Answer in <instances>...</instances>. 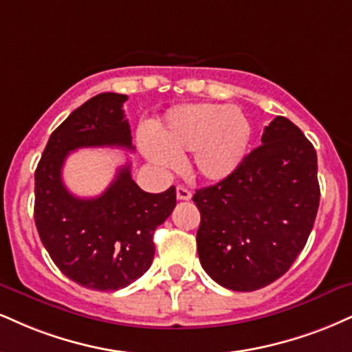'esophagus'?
Masks as SVG:
<instances>
[{"label": "esophagus", "mask_w": 352, "mask_h": 352, "mask_svg": "<svg viewBox=\"0 0 352 352\" xmlns=\"http://www.w3.org/2000/svg\"><path fill=\"white\" fill-rule=\"evenodd\" d=\"M190 198H192V192H190L187 187H182V185H179V187H177V200L188 201Z\"/></svg>", "instance_id": "1"}]
</instances>
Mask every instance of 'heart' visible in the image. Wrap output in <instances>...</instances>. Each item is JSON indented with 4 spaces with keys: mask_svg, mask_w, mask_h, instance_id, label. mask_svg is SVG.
<instances>
[{
    "mask_svg": "<svg viewBox=\"0 0 352 352\" xmlns=\"http://www.w3.org/2000/svg\"><path fill=\"white\" fill-rule=\"evenodd\" d=\"M157 144L146 142L152 162L172 168L179 155L192 152V170L203 180L228 179L243 164L251 141V126L238 109L223 104L173 108L159 128Z\"/></svg>",
    "mask_w": 352,
    "mask_h": 352,
    "instance_id": "1",
    "label": "heart"
}]
</instances>
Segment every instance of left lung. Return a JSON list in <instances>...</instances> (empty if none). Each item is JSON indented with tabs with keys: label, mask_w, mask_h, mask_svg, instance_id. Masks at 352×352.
<instances>
[{
	"label": "left lung",
	"mask_w": 352,
	"mask_h": 352,
	"mask_svg": "<svg viewBox=\"0 0 352 352\" xmlns=\"http://www.w3.org/2000/svg\"><path fill=\"white\" fill-rule=\"evenodd\" d=\"M201 267L219 285L252 292L282 277L307 244L320 205L313 144L290 120L265 126L238 170L197 190Z\"/></svg>",
	"instance_id": "1"
}]
</instances>
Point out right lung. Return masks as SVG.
<instances>
[{
	"label": "right lung",
	"mask_w": 352,
	"mask_h": 352,
	"mask_svg": "<svg viewBox=\"0 0 352 352\" xmlns=\"http://www.w3.org/2000/svg\"><path fill=\"white\" fill-rule=\"evenodd\" d=\"M120 93H100L75 109L50 134L37 164L34 219L41 241L63 275L91 290L114 292L147 272L154 259V231L177 205L175 187L147 193L122 165L100 197L78 198L65 188L62 167L80 147L133 151Z\"/></svg>",
	"instance_id": "right-lung-1"
}]
</instances>
